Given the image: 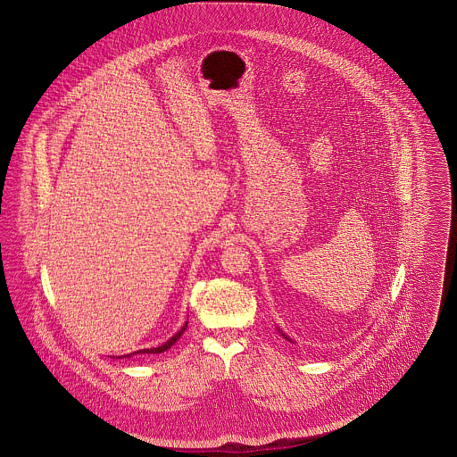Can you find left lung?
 <instances>
[{"mask_svg":"<svg viewBox=\"0 0 457 457\" xmlns=\"http://www.w3.org/2000/svg\"><path fill=\"white\" fill-rule=\"evenodd\" d=\"M278 332H279V334H281V336H283V337H285V339H288V341H292V339H290V337H288V336H287V334H283V332H281V330H279V328H278ZM292 343H294V341H292Z\"/></svg>","mask_w":457,"mask_h":457,"instance_id":"1","label":"left lung"}]
</instances>
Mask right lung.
Returning a JSON list of instances; mask_svg holds the SVG:
<instances>
[{"instance_id":"1","label":"right lung","mask_w":457,"mask_h":457,"mask_svg":"<svg viewBox=\"0 0 457 457\" xmlns=\"http://www.w3.org/2000/svg\"><path fill=\"white\" fill-rule=\"evenodd\" d=\"M187 326H188V322L185 324V326L181 327V330L179 332H176L170 339H167L163 345H160V346H156V348H144V350H137V352H133V353H129V355H120L118 359H127V357H131V355H137V353H162V352H165V350H169L179 337H181V334L187 330Z\"/></svg>"}]
</instances>
